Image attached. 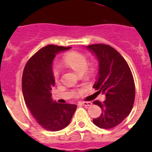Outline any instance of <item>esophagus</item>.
Returning a JSON list of instances; mask_svg holds the SVG:
<instances>
[{
    "label": "esophagus",
    "instance_id": "1",
    "mask_svg": "<svg viewBox=\"0 0 152 152\" xmlns=\"http://www.w3.org/2000/svg\"><path fill=\"white\" fill-rule=\"evenodd\" d=\"M79 105H80V106H85V107H88V106H91V105H92V103H91V102H80V103H79Z\"/></svg>",
    "mask_w": 152,
    "mask_h": 152
}]
</instances>
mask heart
Wrapping results in <instances>:
<instances>
[{"label": "heart", "instance_id": "heart-1", "mask_svg": "<svg viewBox=\"0 0 152 152\" xmlns=\"http://www.w3.org/2000/svg\"><path fill=\"white\" fill-rule=\"evenodd\" d=\"M63 62L80 74L83 73L88 68V60L83 53L78 51H70L63 57ZM53 75L55 80L59 77V72L56 69H53Z\"/></svg>", "mask_w": 152, "mask_h": 152}]
</instances>
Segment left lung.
<instances>
[{
  "label": "left lung",
  "instance_id": "1",
  "mask_svg": "<svg viewBox=\"0 0 152 152\" xmlns=\"http://www.w3.org/2000/svg\"><path fill=\"white\" fill-rule=\"evenodd\" d=\"M99 62V72L93 88L106 95L103 102H94L102 109L101 115L93 119L101 129L116 127L132 110L135 99V83L132 72L124 57L115 49L105 44L87 46Z\"/></svg>",
  "mask_w": 152,
  "mask_h": 152
}]
</instances>
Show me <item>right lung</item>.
<instances>
[{"instance_id":"right-lung-1","label":"right lung","mask_w":152,"mask_h":152,"mask_svg":"<svg viewBox=\"0 0 152 152\" xmlns=\"http://www.w3.org/2000/svg\"><path fill=\"white\" fill-rule=\"evenodd\" d=\"M70 48L45 46L30 58L23 72L22 91L27 108L42 127L53 132L67 127L76 110V105L53 101L50 92L55 84L53 61L57 53Z\"/></svg>"}]
</instances>
